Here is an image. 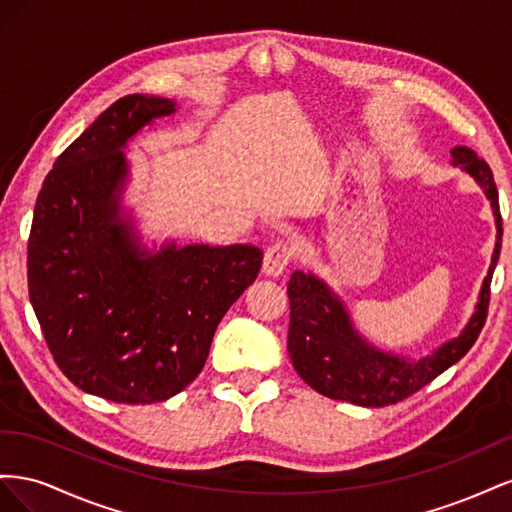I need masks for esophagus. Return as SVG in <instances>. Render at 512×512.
<instances>
[{"instance_id": "esophagus-1", "label": "esophagus", "mask_w": 512, "mask_h": 512, "mask_svg": "<svg viewBox=\"0 0 512 512\" xmlns=\"http://www.w3.org/2000/svg\"><path fill=\"white\" fill-rule=\"evenodd\" d=\"M294 256V247L288 241H275L269 245V250L265 252V265H262V271L267 275H280Z\"/></svg>"}]
</instances>
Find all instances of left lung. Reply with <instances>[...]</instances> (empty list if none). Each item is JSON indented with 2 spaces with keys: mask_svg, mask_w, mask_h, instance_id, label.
I'll use <instances>...</instances> for the list:
<instances>
[{
  "mask_svg": "<svg viewBox=\"0 0 512 512\" xmlns=\"http://www.w3.org/2000/svg\"><path fill=\"white\" fill-rule=\"evenodd\" d=\"M453 164H461L466 173L483 185L495 213V226H498V243H495L491 267L480 290L476 314L466 331L431 356L406 363L399 356L369 346L365 339L356 335L344 305L333 297L331 290L314 275L294 271L288 282V352L294 369L314 391L365 408L391 406L421 391L474 346L489 312L491 277L502 247V215L498 188H495L489 164L468 147L453 149Z\"/></svg>",
  "mask_w": 512,
  "mask_h": 512,
  "instance_id": "8db88e82",
  "label": "left lung"
}]
</instances>
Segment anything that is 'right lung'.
Here are the masks:
<instances>
[{
	"label": "right lung",
	"instance_id": "add662e5",
	"mask_svg": "<svg viewBox=\"0 0 512 512\" xmlns=\"http://www.w3.org/2000/svg\"><path fill=\"white\" fill-rule=\"evenodd\" d=\"M173 111L175 102L138 94L108 106L55 160L27 241L29 299L55 363L85 393L117 404L183 391L262 267L254 245L147 254L117 218L128 173L121 147Z\"/></svg>",
	"mask_w": 512,
	"mask_h": 512
}]
</instances>
